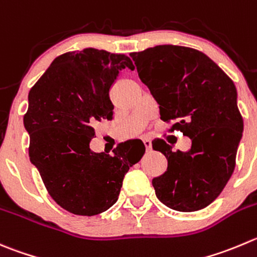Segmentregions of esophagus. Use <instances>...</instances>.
<instances>
[{
  "instance_id": "obj_1",
  "label": "esophagus",
  "mask_w": 257,
  "mask_h": 257,
  "mask_svg": "<svg viewBox=\"0 0 257 257\" xmlns=\"http://www.w3.org/2000/svg\"><path fill=\"white\" fill-rule=\"evenodd\" d=\"M143 144H144V147H146V151L147 152H149L152 149V143H151V141H149V139H143Z\"/></svg>"
}]
</instances>
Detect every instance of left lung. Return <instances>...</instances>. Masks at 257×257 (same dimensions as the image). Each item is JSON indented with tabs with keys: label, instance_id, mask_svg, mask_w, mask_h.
I'll return each mask as SVG.
<instances>
[{
	"label": "left lung",
	"instance_id": "left-lung-1",
	"mask_svg": "<svg viewBox=\"0 0 257 257\" xmlns=\"http://www.w3.org/2000/svg\"><path fill=\"white\" fill-rule=\"evenodd\" d=\"M138 76L159 105V116L172 121L169 132L191 138V149L172 152L166 141L152 142L168 166L152 181L158 200L181 212L207 207L218 197L236 166L243 120L230 76L196 49L158 45L132 52Z\"/></svg>",
	"mask_w": 257,
	"mask_h": 257
}]
</instances>
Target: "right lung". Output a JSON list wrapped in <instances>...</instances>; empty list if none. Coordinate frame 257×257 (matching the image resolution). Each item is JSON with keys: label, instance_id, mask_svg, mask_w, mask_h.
Masks as SVG:
<instances>
[{"label": "right lung", "instance_id": "1", "mask_svg": "<svg viewBox=\"0 0 257 257\" xmlns=\"http://www.w3.org/2000/svg\"><path fill=\"white\" fill-rule=\"evenodd\" d=\"M133 70L124 54L89 47L57 56L29 93L24 124L29 157L61 208L95 216L116 202L123 178L146 152L139 139L119 143L113 156L93 153L94 124L113 119L109 89L119 71Z\"/></svg>", "mask_w": 257, "mask_h": 257}]
</instances>
